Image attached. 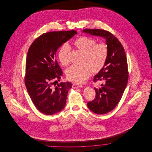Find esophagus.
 Returning a JSON list of instances; mask_svg holds the SVG:
<instances>
[{
  "instance_id": "34e87169",
  "label": "esophagus",
  "mask_w": 152,
  "mask_h": 152,
  "mask_svg": "<svg viewBox=\"0 0 152 152\" xmlns=\"http://www.w3.org/2000/svg\"><path fill=\"white\" fill-rule=\"evenodd\" d=\"M83 87V86L79 84H72V88H81Z\"/></svg>"
}]
</instances>
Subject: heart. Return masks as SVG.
<instances>
[{"instance_id": "1", "label": "heart", "mask_w": 152, "mask_h": 152, "mask_svg": "<svg viewBox=\"0 0 152 152\" xmlns=\"http://www.w3.org/2000/svg\"><path fill=\"white\" fill-rule=\"evenodd\" d=\"M74 45L84 53L82 65H72L66 71L67 78L74 83H81L93 72H99L105 65L108 57V48L104 43H97L96 41L88 37H81L74 42ZM69 47L63 45L58 51V57L63 66L69 64L68 53Z\"/></svg>"}]
</instances>
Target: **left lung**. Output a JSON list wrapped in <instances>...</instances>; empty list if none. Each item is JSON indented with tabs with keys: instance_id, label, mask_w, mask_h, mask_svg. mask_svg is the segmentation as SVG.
<instances>
[{
	"instance_id": "left-lung-1",
	"label": "left lung",
	"mask_w": 152,
	"mask_h": 152,
	"mask_svg": "<svg viewBox=\"0 0 152 152\" xmlns=\"http://www.w3.org/2000/svg\"><path fill=\"white\" fill-rule=\"evenodd\" d=\"M83 31L106 40L108 51L107 59L103 68L94 78V82L101 81L104 84L94 88L95 98L87 104L88 108L93 112L105 114L116 107L127 86L128 70L126 56L118 39L108 31L86 28Z\"/></svg>"
}]
</instances>
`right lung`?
Segmentation results:
<instances>
[{"mask_svg":"<svg viewBox=\"0 0 152 152\" xmlns=\"http://www.w3.org/2000/svg\"><path fill=\"white\" fill-rule=\"evenodd\" d=\"M77 32L75 30L44 33L30 45L26 58L25 85L36 108L44 114L51 115L65 107L67 94L72 84L60 81L63 71L56 60L58 48Z\"/></svg>","mask_w":152,"mask_h":152,"instance_id":"right-lung-1","label":"right lung"}]
</instances>
